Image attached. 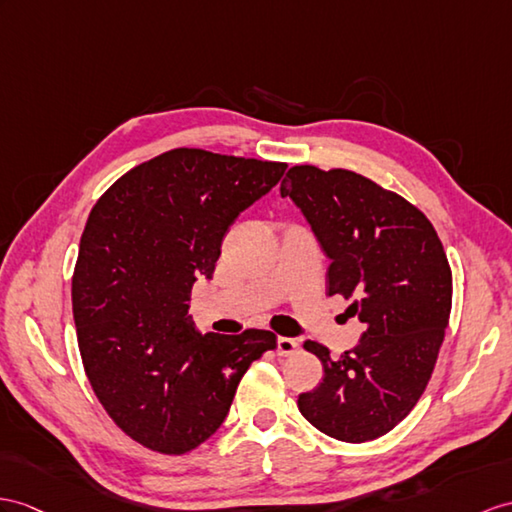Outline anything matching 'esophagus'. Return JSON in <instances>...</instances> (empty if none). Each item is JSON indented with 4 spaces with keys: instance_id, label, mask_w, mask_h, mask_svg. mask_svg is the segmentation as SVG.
Here are the masks:
<instances>
[{
    "instance_id": "esophagus-1",
    "label": "esophagus",
    "mask_w": 512,
    "mask_h": 512,
    "mask_svg": "<svg viewBox=\"0 0 512 512\" xmlns=\"http://www.w3.org/2000/svg\"><path fill=\"white\" fill-rule=\"evenodd\" d=\"M297 350V339L291 336H278V354L280 356H291Z\"/></svg>"
}]
</instances>
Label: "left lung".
Wrapping results in <instances>:
<instances>
[{
	"label": "left lung",
	"mask_w": 512,
	"mask_h": 512,
	"mask_svg": "<svg viewBox=\"0 0 512 512\" xmlns=\"http://www.w3.org/2000/svg\"><path fill=\"white\" fill-rule=\"evenodd\" d=\"M282 197L302 210L330 260L328 293L352 299L365 332L352 350L319 356L323 378L297 400L332 439L365 443L393 430L426 391L452 310V269L428 217L347 169H289Z\"/></svg>",
	"instance_id": "left-lung-1"
}]
</instances>
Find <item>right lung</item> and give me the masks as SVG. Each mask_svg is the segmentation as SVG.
<instances>
[{
    "label": "right lung",
    "mask_w": 512,
    "mask_h": 512,
    "mask_svg": "<svg viewBox=\"0 0 512 512\" xmlns=\"http://www.w3.org/2000/svg\"><path fill=\"white\" fill-rule=\"evenodd\" d=\"M284 162L171 149L99 197L73 273L89 382L112 421L160 454H186L228 417L243 373L276 347L269 330L202 334L191 289L221 243L284 176Z\"/></svg>",
    "instance_id": "add662e5"
}]
</instances>
